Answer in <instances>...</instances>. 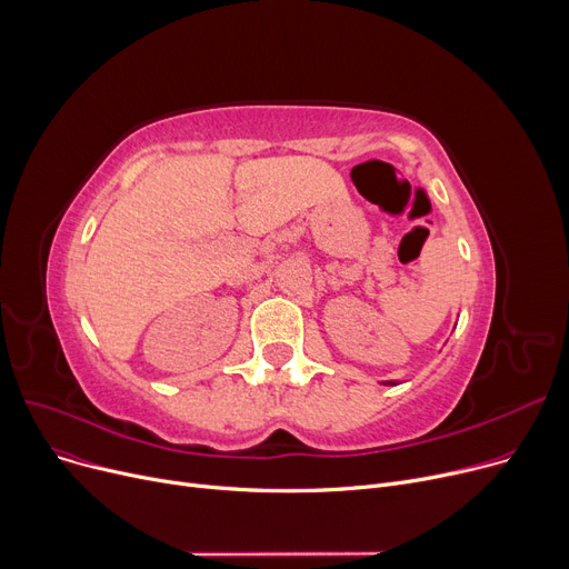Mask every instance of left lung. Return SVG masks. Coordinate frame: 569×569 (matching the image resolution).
I'll return each instance as SVG.
<instances>
[{"label": "left lung", "instance_id": "8db88e82", "mask_svg": "<svg viewBox=\"0 0 569 569\" xmlns=\"http://www.w3.org/2000/svg\"><path fill=\"white\" fill-rule=\"evenodd\" d=\"M399 381H383V386H397Z\"/></svg>", "mask_w": 569, "mask_h": 569}]
</instances>
